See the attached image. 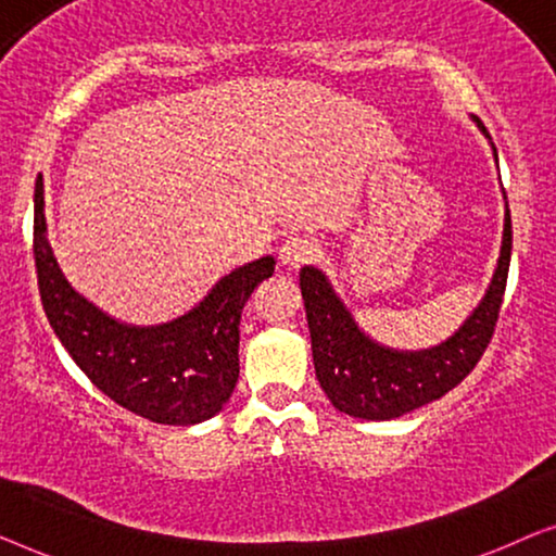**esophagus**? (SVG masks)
<instances>
[{
  "label": "esophagus",
  "instance_id": "obj_1",
  "mask_svg": "<svg viewBox=\"0 0 556 556\" xmlns=\"http://www.w3.org/2000/svg\"><path fill=\"white\" fill-rule=\"evenodd\" d=\"M278 257H280V263L288 265V268H301V265L316 261L318 245L314 238H306V235H293V238H288L283 245H280Z\"/></svg>",
  "mask_w": 556,
  "mask_h": 556
}]
</instances>
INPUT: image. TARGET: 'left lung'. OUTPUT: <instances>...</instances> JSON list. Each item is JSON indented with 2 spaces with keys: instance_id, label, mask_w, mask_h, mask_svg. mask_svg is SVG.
<instances>
[{
  "instance_id": "left-lung-1",
  "label": "left lung",
  "mask_w": 556,
  "mask_h": 556,
  "mask_svg": "<svg viewBox=\"0 0 556 556\" xmlns=\"http://www.w3.org/2000/svg\"><path fill=\"white\" fill-rule=\"evenodd\" d=\"M478 126L489 136L481 121ZM511 212L506 210L504 248L489 293L463 329L430 352L402 354L377 346L356 329L324 273L303 268L301 293L306 303L314 367L331 405L362 420H392L458 387L481 362L496 331L511 263Z\"/></svg>"
}]
</instances>
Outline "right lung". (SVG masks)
Masks as SVG:
<instances>
[{"label":"right lung","mask_w":556,"mask_h":556,"mask_svg":"<svg viewBox=\"0 0 556 556\" xmlns=\"http://www.w3.org/2000/svg\"><path fill=\"white\" fill-rule=\"evenodd\" d=\"M33 250L45 316L98 390L159 425H194L217 415L240 375V314L276 261L232 270L194 311L164 326H124L80 299L60 273L45 235L42 179L35 185Z\"/></svg>","instance_id":"add662e5"}]
</instances>
